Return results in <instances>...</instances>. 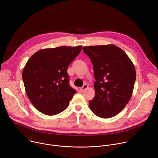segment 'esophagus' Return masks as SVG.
<instances>
[{"mask_svg": "<svg viewBox=\"0 0 158 158\" xmlns=\"http://www.w3.org/2000/svg\"><path fill=\"white\" fill-rule=\"evenodd\" d=\"M87 87H88V85H87V84H84L82 87H81L80 88V89L81 90V91H83V90H84V89H87Z\"/></svg>", "mask_w": 158, "mask_h": 158, "instance_id": "34e87169", "label": "esophagus"}]
</instances>
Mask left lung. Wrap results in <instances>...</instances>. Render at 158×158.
<instances>
[{"mask_svg": "<svg viewBox=\"0 0 158 158\" xmlns=\"http://www.w3.org/2000/svg\"><path fill=\"white\" fill-rule=\"evenodd\" d=\"M93 64L95 97L89 101L93 113L102 118L114 117L129 101L136 78L128 56L112 44L82 48Z\"/></svg>", "mask_w": 158, "mask_h": 158, "instance_id": "obj_1", "label": "left lung"}]
</instances>
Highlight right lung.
<instances>
[{"label":"right lung","mask_w":158,"mask_h":158,"mask_svg":"<svg viewBox=\"0 0 158 158\" xmlns=\"http://www.w3.org/2000/svg\"><path fill=\"white\" fill-rule=\"evenodd\" d=\"M82 46L41 49L28 60L22 71L26 93L42 114H57L68 106L76 91L69 84L67 68Z\"/></svg>","instance_id":"obj_1"}]
</instances>
